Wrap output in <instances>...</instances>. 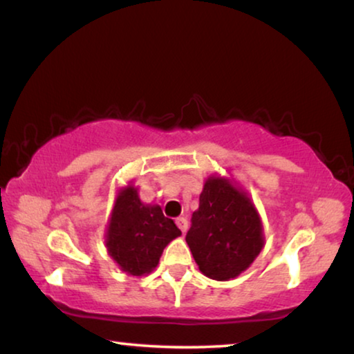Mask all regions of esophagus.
Here are the masks:
<instances>
[{
  "instance_id": "34e87169",
  "label": "esophagus",
  "mask_w": 354,
  "mask_h": 354,
  "mask_svg": "<svg viewBox=\"0 0 354 354\" xmlns=\"http://www.w3.org/2000/svg\"><path fill=\"white\" fill-rule=\"evenodd\" d=\"M176 224H177L178 229L182 230V234H185L187 229H188V222H187L185 217H177V219H176Z\"/></svg>"
}]
</instances>
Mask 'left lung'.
Here are the masks:
<instances>
[{"label": "left lung", "mask_w": 354, "mask_h": 354, "mask_svg": "<svg viewBox=\"0 0 354 354\" xmlns=\"http://www.w3.org/2000/svg\"><path fill=\"white\" fill-rule=\"evenodd\" d=\"M193 259L217 282L239 277L264 248V225L248 192L232 177L211 174L185 236Z\"/></svg>", "instance_id": "left-lung-1"}]
</instances>
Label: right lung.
<instances>
[{"mask_svg":"<svg viewBox=\"0 0 354 354\" xmlns=\"http://www.w3.org/2000/svg\"><path fill=\"white\" fill-rule=\"evenodd\" d=\"M180 235L176 222L162 214L161 206L140 200L138 187L132 180L115 193L104 246L122 272L133 277L151 274L164 248Z\"/></svg>","mask_w":354,"mask_h":354,"instance_id":"add662e5","label":"right lung"}]
</instances>
